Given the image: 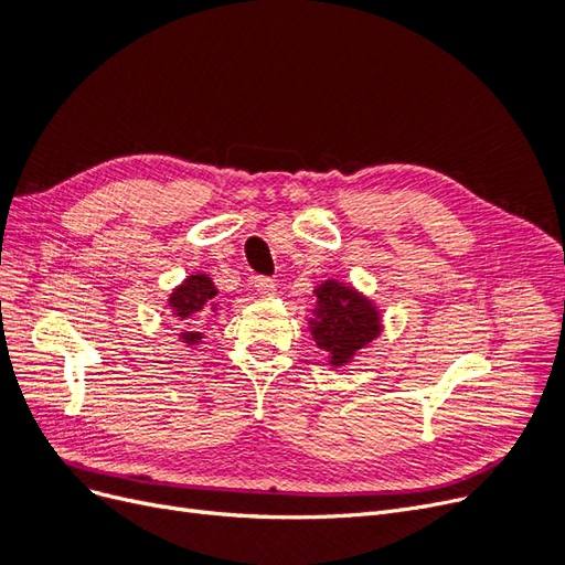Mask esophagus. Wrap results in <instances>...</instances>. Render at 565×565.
Here are the masks:
<instances>
[{
  "label": "esophagus",
  "instance_id": "esophagus-1",
  "mask_svg": "<svg viewBox=\"0 0 565 565\" xmlns=\"http://www.w3.org/2000/svg\"><path fill=\"white\" fill-rule=\"evenodd\" d=\"M254 289H256V295L273 297V295H276V282H273V280L266 278V276H256V278H254Z\"/></svg>",
  "mask_w": 565,
  "mask_h": 565
}]
</instances>
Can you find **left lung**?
<instances>
[{"mask_svg":"<svg viewBox=\"0 0 565 565\" xmlns=\"http://www.w3.org/2000/svg\"><path fill=\"white\" fill-rule=\"evenodd\" d=\"M309 332L320 351L328 353L330 367L353 363L384 332L382 311L351 282L322 280L313 287Z\"/></svg>","mask_w":565,"mask_h":565,"instance_id":"8db88e82","label":"left lung"}]
</instances>
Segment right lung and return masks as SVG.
Instances as JSON below:
<instances>
[{"label":"right lung","instance_id":"obj_1","mask_svg":"<svg viewBox=\"0 0 565 565\" xmlns=\"http://www.w3.org/2000/svg\"><path fill=\"white\" fill-rule=\"evenodd\" d=\"M216 295L218 289L207 273H191L167 297L169 316L177 322L183 347L195 349L202 344L204 334L200 332V324L210 313H218L221 301H216Z\"/></svg>","mask_w":565,"mask_h":565}]
</instances>
